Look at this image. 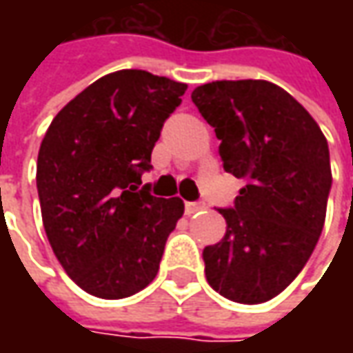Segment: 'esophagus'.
<instances>
[{
    "label": "esophagus",
    "mask_w": 353,
    "mask_h": 353,
    "mask_svg": "<svg viewBox=\"0 0 353 353\" xmlns=\"http://www.w3.org/2000/svg\"><path fill=\"white\" fill-rule=\"evenodd\" d=\"M206 208V204L204 202H186V206H184V210L188 216H192V214H196V212L204 210Z\"/></svg>",
    "instance_id": "1"
}]
</instances>
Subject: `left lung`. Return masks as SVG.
Returning <instances> with one entry per match:
<instances>
[{
	"label": "left lung",
	"instance_id": "obj_1",
	"mask_svg": "<svg viewBox=\"0 0 353 353\" xmlns=\"http://www.w3.org/2000/svg\"><path fill=\"white\" fill-rule=\"evenodd\" d=\"M192 102L220 139L225 172L245 179L225 236L202 251L210 287L259 305L285 291L312 255L332 186L330 151L319 123L267 80H216Z\"/></svg>",
	"mask_w": 353,
	"mask_h": 353
}]
</instances>
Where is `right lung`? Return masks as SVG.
Returning <instances> with one entry per match:
<instances>
[{
    "label": "right lung",
    "mask_w": 353,
    "mask_h": 353,
    "mask_svg": "<svg viewBox=\"0 0 353 353\" xmlns=\"http://www.w3.org/2000/svg\"><path fill=\"white\" fill-rule=\"evenodd\" d=\"M184 92L165 76L117 70L66 103L45 133L37 159L43 225L68 277L94 296H131L159 271L184 204L139 184Z\"/></svg>",
    "instance_id": "add662e5"
}]
</instances>
